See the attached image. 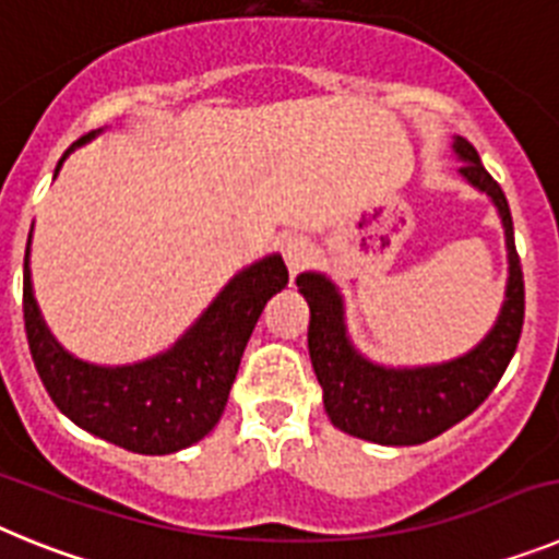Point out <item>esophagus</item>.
Instances as JSON below:
<instances>
[{"label": "esophagus", "instance_id": "obj_1", "mask_svg": "<svg viewBox=\"0 0 559 559\" xmlns=\"http://www.w3.org/2000/svg\"><path fill=\"white\" fill-rule=\"evenodd\" d=\"M283 257L285 265H288L290 276H296L305 265L310 263V257H313V246L308 243V237L302 235H288L283 240Z\"/></svg>", "mask_w": 559, "mask_h": 559}]
</instances>
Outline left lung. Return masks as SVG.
<instances>
[{"instance_id": "1", "label": "left lung", "mask_w": 559, "mask_h": 559, "mask_svg": "<svg viewBox=\"0 0 559 559\" xmlns=\"http://www.w3.org/2000/svg\"><path fill=\"white\" fill-rule=\"evenodd\" d=\"M453 151L462 159L464 179L487 192L501 215L510 283L501 316L490 335L467 355L439 367L383 369L360 358L344 330V308L335 285L322 274H299L296 285L310 305L308 347L316 378L322 383L324 408L333 426L378 445H419L439 437L476 412L510 367L523 330V271L515 251L512 212L501 185L484 170L476 147L456 136Z\"/></svg>"}]
</instances>
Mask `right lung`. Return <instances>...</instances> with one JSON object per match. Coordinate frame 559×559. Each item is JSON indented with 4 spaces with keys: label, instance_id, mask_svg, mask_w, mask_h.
I'll list each match as a JSON object with an SVG mask.
<instances>
[{
    "label": "right lung",
    "instance_id": "add662e5",
    "mask_svg": "<svg viewBox=\"0 0 559 559\" xmlns=\"http://www.w3.org/2000/svg\"><path fill=\"white\" fill-rule=\"evenodd\" d=\"M95 133H86L75 151ZM67 151V153H69ZM67 153L56 167L61 170ZM288 285L283 257L271 254L231 280L185 338L165 355L133 367H92L44 328L29 285V237L24 251V333L44 389L83 431L126 451L162 456L190 448L215 428L237 367L271 296Z\"/></svg>",
    "mask_w": 559,
    "mask_h": 559
}]
</instances>
